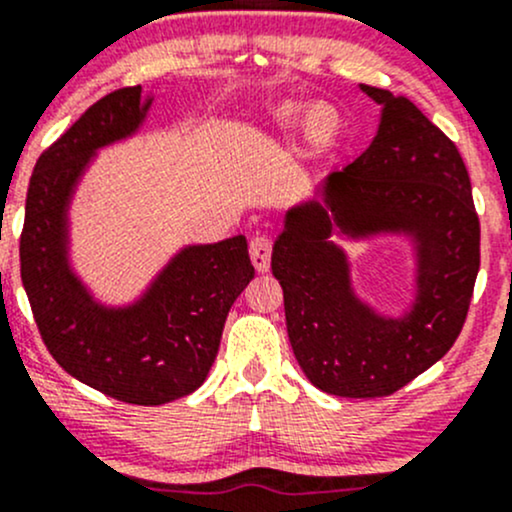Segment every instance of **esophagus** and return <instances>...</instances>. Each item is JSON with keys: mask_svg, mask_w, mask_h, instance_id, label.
<instances>
[{"mask_svg": "<svg viewBox=\"0 0 512 512\" xmlns=\"http://www.w3.org/2000/svg\"><path fill=\"white\" fill-rule=\"evenodd\" d=\"M249 256L256 271L266 273L268 268H271V239H266V236H254L249 244Z\"/></svg>", "mask_w": 512, "mask_h": 512, "instance_id": "34e87169", "label": "esophagus"}]
</instances>
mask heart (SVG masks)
Returning a JSON list of instances; mask_svg holds the SVG:
<instances>
[{
	"label": "heart",
	"mask_w": 512,
	"mask_h": 512,
	"mask_svg": "<svg viewBox=\"0 0 512 512\" xmlns=\"http://www.w3.org/2000/svg\"><path fill=\"white\" fill-rule=\"evenodd\" d=\"M300 124L307 148L315 153H327L329 148H334L344 129V119L339 109L327 102L315 104V107L283 104L276 112V126L283 134H290Z\"/></svg>",
	"instance_id": "obj_1"
}]
</instances>
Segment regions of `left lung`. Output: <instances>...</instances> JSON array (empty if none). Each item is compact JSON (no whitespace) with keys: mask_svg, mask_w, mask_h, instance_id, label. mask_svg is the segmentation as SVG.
I'll return each mask as SVG.
<instances>
[{"mask_svg":"<svg viewBox=\"0 0 512 512\" xmlns=\"http://www.w3.org/2000/svg\"><path fill=\"white\" fill-rule=\"evenodd\" d=\"M361 92L381 107L371 146L285 212L271 256L295 359L312 386L339 398H383L437 364L464 327L481 263L456 146L408 97L371 85ZM334 235L409 236L416 278L403 316L358 298Z\"/></svg>","mask_w":512,"mask_h":512,"instance_id":"8db88e82","label":"left lung"}]
</instances>
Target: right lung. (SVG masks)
<instances>
[{
    "instance_id": "add662e5",
    "label": "right lung",
    "mask_w": 512,
    "mask_h": 512,
    "mask_svg": "<svg viewBox=\"0 0 512 512\" xmlns=\"http://www.w3.org/2000/svg\"><path fill=\"white\" fill-rule=\"evenodd\" d=\"M153 104L109 92L41 153L26 192L21 280L53 359L131 405H163L205 383L234 300L254 278L246 236L188 244L129 305L97 300L70 263V205L97 151L131 139Z\"/></svg>"
}]
</instances>
